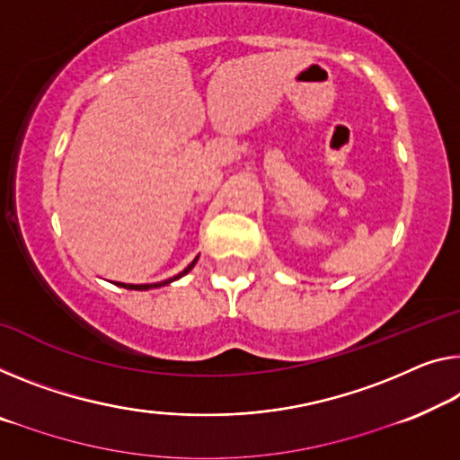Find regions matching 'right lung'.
Here are the masks:
<instances>
[{
	"instance_id": "add662e5",
	"label": "right lung",
	"mask_w": 460,
	"mask_h": 460,
	"mask_svg": "<svg viewBox=\"0 0 460 460\" xmlns=\"http://www.w3.org/2000/svg\"><path fill=\"white\" fill-rule=\"evenodd\" d=\"M197 263V259L193 261V263H190L185 271L182 273H179V275H174V278H171V279H166V281H160V284H139V286H133V284H119L121 288H127V289H150V288H160V286H166V284H171V281H174V279H179V278H182V275H185L187 271H190L193 270V265Z\"/></svg>"
}]
</instances>
